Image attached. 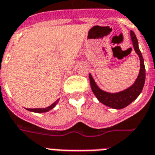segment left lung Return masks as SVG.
Instances as JSON below:
<instances>
[{
	"label": "left lung",
	"instance_id": "left-lung-1",
	"mask_svg": "<svg viewBox=\"0 0 155 155\" xmlns=\"http://www.w3.org/2000/svg\"><path fill=\"white\" fill-rule=\"evenodd\" d=\"M130 37L132 40L133 47L136 52L138 54L140 57V73L136 82L134 83L132 86L128 88L124 91L121 92L116 93V94H110L103 91L97 86L95 84L92 75L89 74V81H90V85H91V89L93 93L97 97L99 102L104 105L107 107H110L112 108L115 109H121L124 108L136 100V98L138 97L140 94L141 93L144 84H145V64H144V59L142 57L141 52L140 51L138 47V41L136 38V34H134L133 31H130Z\"/></svg>",
	"mask_w": 155,
	"mask_h": 155
}]
</instances>
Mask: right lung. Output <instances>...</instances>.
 Segmentation results:
<instances>
[{
    "mask_svg": "<svg viewBox=\"0 0 155 155\" xmlns=\"http://www.w3.org/2000/svg\"><path fill=\"white\" fill-rule=\"evenodd\" d=\"M59 100H57L55 103L51 104V106L48 107H45V108H28V111H31V112H34V113H46V112H48L51 109H52L56 105H57V102Z\"/></svg>",
    "mask_w": 155,
    "mask_h": 155,
    "instance_id": "1",
    "label": "right lung"
}]
</instances>
